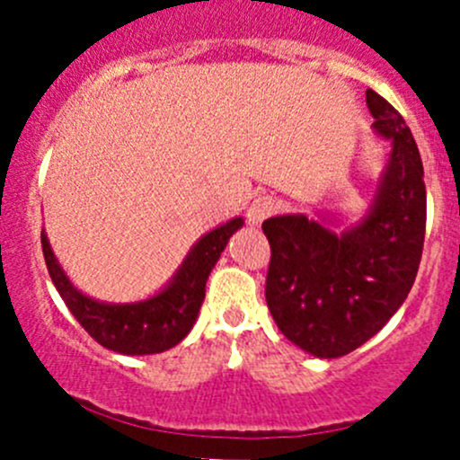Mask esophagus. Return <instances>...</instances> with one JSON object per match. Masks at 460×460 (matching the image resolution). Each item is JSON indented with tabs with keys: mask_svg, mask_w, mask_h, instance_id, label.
<instances>
[{
	"mask_svg": "<svg viewBox=\"0 0 460 460\" xmlns=\"http://www.w3.org/2000/svg\"><path fill=\"white\" fill-rule=\"evenodd\" d=\"M278 208L276 200L271 196H260L252 202V207L247 208V220L249 225H260L262 220H267L273 211Z\"/></svg>",
	"mask_w": 460,
	"mask_h": 460,
	"instance_id": "esophagus-1",
	"label": "esophagus"
}]
</instances>
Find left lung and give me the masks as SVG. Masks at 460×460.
<instances>
[{"instance_id": "left-lung-1", "label": "left lung", "mask_w": 460, "mask_h": 460, "mask_svg": "<svg viewBox=\"0 0 460 460\" xmlns=\"http://www.w3.org/2000/svg\"><path fill=\"white\" fill-rule=\"evenodd\" d=\"M374 131L392 142L365 216L345 231L303 213L262 222L271 244L269 312L294 345L341 358L376 336L416 280L425 240L423 162L396 109L367 88Z\"/></svg>"}]
</instances>
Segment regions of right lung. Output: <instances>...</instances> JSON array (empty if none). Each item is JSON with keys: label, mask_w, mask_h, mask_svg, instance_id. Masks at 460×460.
Masks as SVG:
<instances>
[{"label": "right lung", "mask_w": 460, "mask_h": 460, "mask_svg": "<svg viewBox=\"0 0 460 460\" xmlns=\"http://www.w3.org/2000/svg\"><path fill=\"white\" fill-rule=\"evenodd\" d=\"M243 225V217H234L204 234L173 278L151 298L137 303H102L82 294L55 258L46 231H41V249L55 289L91 338L118 354L146 356L171 349L191 332L200 314L208 273L220 260L231 235Z\"/></svg>", "instance_id": "right-lung-1"}]
</instances>
